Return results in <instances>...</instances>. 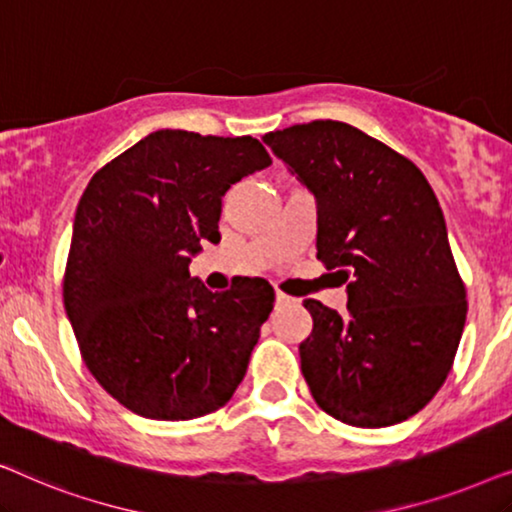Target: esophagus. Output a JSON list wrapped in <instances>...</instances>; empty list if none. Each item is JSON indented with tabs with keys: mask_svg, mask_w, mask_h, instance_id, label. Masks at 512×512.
<instances>
[{
	"mask_svg": "<svg viewBox=\"0 0 512 512\" xmlns=\"http://www.w3.org/2000/svg\"><path fill=\"white\" fill-rule=\"evenodd\" d=\"M275 303L277 305H289V303H293V298L286 296V293H282V291H275Z\"/></svg>",
	"mask_w": 512,
	"mask_h": 512,
	"instance_id": "1",
	"label": "esophagus"
}]
</instances>
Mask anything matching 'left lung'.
Returning a JSON list of instances; mask_svg holds the SVG:
<instances>
[{"label":"left lung","instance_id":"8db88e82","mask_svg":"<svg viewBox=\"0 0 512 512\" xmlns=\"http://www.w3.org/2000/svg\"><path fill=\"white\" fill-rule=\"evenodd\" d=\"M263 142L317 200V258L347 282V314L305 300L300 370L340 422L380 429L417 415L443 387L466 324L436 193L415 163L340 121Z\"/></svg>","mask_w":512,"mask_h":512}]
</instances>
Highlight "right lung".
Instances as JSON below:
<instances>
[{
    "instance_id": "right-lung-1",
    "label": "right lung",
    "mask_w": 512,
    "mask_h": 512,
    "mask_svg": "<svg viewBox=\"0 0 512 512\" xmlns=\"http://www.w3.org/2000/svg\"><path fill=\"white\" fill-rule=\"evenodd\" d=\"M272 163L258 139L156 130L90 179L74 216L65 310L104 391L146 419L221 408L272 312L265 279L212 293L188 265L219 242L223 195Z\"/></svg>"
}]
</instances>
